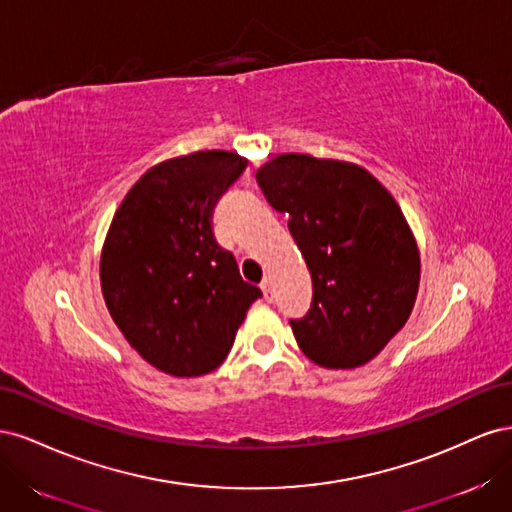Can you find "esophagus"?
<instances>
[{"label": "esophagus", "instance_id": "1", "mask_svg": "<svg viewBox=\"0 0 512 512\" xmlns=\"http://www.w3.org/2000/svg\"><path fill=\"white\" fill-rule=\"evenodd\" d=\"M260 290H262V294H265L267 301L273 299V282H271V277H265V280H262Z\"/></svg>", "mask_w": 512, "mask_h": 512}]
</instances>
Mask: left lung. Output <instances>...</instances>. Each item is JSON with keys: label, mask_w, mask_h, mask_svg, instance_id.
Masks as SVG:
<instances>
[{"label": "left lung", "mask_w": 512, "mask_h": 512, "mask_svg": "<svg viewBox=\"0 0 512 512\" xmlns=\"http://www.w3.org/2000/svg\"><path fill=\"white\" fill-rule=\"evenodd\" d=\"M269 205L312 275L309 312L290 320L307 359L327 369L369 363L401 331L416 301L421 258L384 185L365 168L284 153L258 168Z\"/></svg>", "instance_id": "obj_1"}]
</instances>
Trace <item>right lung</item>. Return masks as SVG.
<instances>
[{
    "label": "right lung",
    "instance_id": "obj_1",
    "mask_svg": "<svg viewBox=\"0 0 512 512\" xmlns=\"http://www.w3.org/2000/svg\"><path fill=\"white\" fill-rule=\"evenodd\" d=\"M245 166L220 149L166 160L132 185L108 228L100 260L106 307L128 344L164 374L213 371L262 297L211 224Z\"/></svg>",
    "mask_w": 512,
    "mask_h": 512
}]
</instances>
